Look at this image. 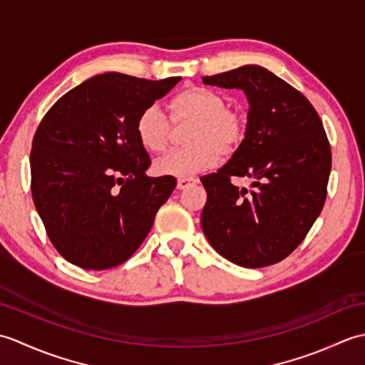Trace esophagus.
Segmentation results:
<instances>
[{
  "label": "esophagus",
  "mask_w": 365,
  "mask_h": 365,
  "mask_svg": "<svg viewBox=\"0 0 365 365\" xmlns=\"http://www.w3.org/2000/svg\"><path fill=\"white\" fill-rule=\"evenodd\" d=\"M197 183V178H192V177H182L177 180V188L178 190H187L191 185Z\"/></svg>",
  "instance_id": "1"
}]
</instances>
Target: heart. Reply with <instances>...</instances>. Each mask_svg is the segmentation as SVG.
<instances>
[{"label":"heart","instance_id":"obj_1","mask_svg":"<svg viewBox=\"0 0 365 365\" xmlns=\"http://www.w3.org/2000/svg\"><path fill=\"white\" fill-rule=\"evenodd\" d=\"M174 123H191L182 149L169 150L155 161L160 175L191 177L212 168L220 157H230L246 136V115L240 108L229 106L226 97L213 89L190 86L170 103ZM136 136L145 150L158 153L166 149L170 122L158 105H149L136 119Z\"/></svg>","mask_w":365,"mask_h":365}]
</instances>
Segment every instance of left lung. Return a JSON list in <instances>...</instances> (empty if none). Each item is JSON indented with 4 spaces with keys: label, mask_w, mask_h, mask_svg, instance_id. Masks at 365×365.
<instances>
[{
    "label": "left lung",
    "mask_w": 365,
    "mask_h": 365,
    "mask_svg": "<svg viewBox=\"0 0 365 365\" xmlns=\"http://www.w3.org/2000/svg\"><path fill=\"white\" fill-rule=\"evenodd\" d=\"M204 84L242 89L246 136L218 173L200 178V224L213 250L245 268L281 262L304 240L327 199L331 147L320 115L289 83L260 66L204 76ZM247 176L253 190L235 187Z\"/></svg>",
    "instance_id": "left-lung-1"
}]
</instances>
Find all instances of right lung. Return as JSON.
<instances>
[{"label": "right lung", "instance_id": "right-lung-1", "mask_svg": "<svg viewBox=\"0 0 365 365\" xmlns=\"http://www.w3.org/2000/svg\"><path fill=\"white\" fill-rule=\"evenodd\" d=\"M180 80L96 75L43 115L31 149V192L46 235L67 262L114 268L150 232L177 182L145 175L150 158L136 119Z\"/></svg>", "mask_w": 365, "mask_h": 365}]
</instances>
